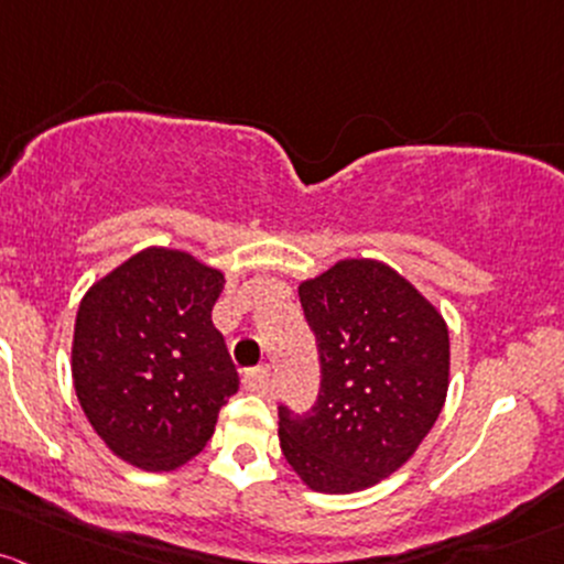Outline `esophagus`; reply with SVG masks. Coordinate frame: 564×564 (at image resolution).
<instances>
[{
	"instance_id": "esophagus-1",
	"label": "esophagus",
	"mask_w": 564,
	"mask_h": 564,
	"mask_svg": "<svg viewBox=\"0 0 564 564\" xmlns=\"http://www.w3.org/2000/svg\"><path fill=\"white\" fill-rule=\"evenodd\" d=\"M268 377H270V367L268 364H262V367L249 369V372L243 375V382L249 391H264V388H268Z\"/></svg>"
}]
</instances>
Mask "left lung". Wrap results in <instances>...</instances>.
I'll return each instance as SVG.
<instances>
[{"instance_id":"left-lung-1","label":"left lung","mask_w":564,"mask_h":564,"mask_svg":"<svg viewBox=\"0 0 564 564\" xmlns=\"http://www.w3.org/2000/svg\"><path fill=\"white\" fill-rule=\"evenodd\" d=\"M315 334L313 410L278 406L283 457L315 492L367 490L399 471L442 412L449 332L417 289L377 259H343L300 283Z\"/></svg>"}]
</instances>
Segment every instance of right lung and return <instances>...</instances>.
<instances>
[{"instance_id": "add662e5", "label": "right lung", "mask_w": 564, "mask_h": 564, "mask_svg": "<svg viewBox=\"0 0 564 564\" xmlns=\"http://www.w3.org/2000/svg\"><path fill=\"white\" fill-rule=\"evenodd\" d=\"M225 275L187 251L144 249L96 281L74 324L72 377L104 444L173 471L212 438L238 372L212 311Z\"/></svg>"}]
</instances>
